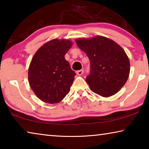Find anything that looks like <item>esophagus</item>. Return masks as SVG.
Here are the masks:
<instances>
[{"label":"esophagus","instance_id":"34e87169","mask_svg":"<svg viewBox=\"0 0 149 149\" xmlns=\"http://www.w3.org/2000/svg\"><path fill=\"white\" fill-rule=\"evenodd\" d=\"M83 73H84V70H80L76 72V74L78 75H81L83 74Z\"/></svg>","mask_w":149,"mask_h":149}]
</instances>
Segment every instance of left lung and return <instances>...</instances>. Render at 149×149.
Segmentation results:
<instances>
[{
    "label": "left lung",
    "instance_id": "1",
    "mask_svg": "<svg viewBox=\"0 0 149 149\" xmlns=\"http://www.w3.org/2000/svg\"><path fill=\"white\" fill-rule=\"evenodd\" d=\"M90 61V74L86 81L91 90L102 97L114 95L127 81L130 72V60L122 47L105 37L75 41Z\"/></svg>",
    "mask_w": 149,
    "mask_h": 149
}]
</instances>
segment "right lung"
Here are the masks:
<instances>
[{"label": "right lung", "mask_w": 149, "mask_h": 149, "mask_svg": "<svg viewBox=\"0 0 149 149\" xmlns=\"http://www.w3.org/2000/svg\"><path fill=\"white\" fill-rule=\"evenodd\" d=\"M72 46L69 40L52 39L37 50L30 63L29 84L40 100L49 104L68 94L75 73L64 56Z\"/></svg>", "instance_id": "add662e5"}]
</instances>
